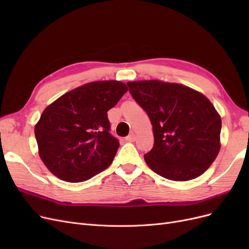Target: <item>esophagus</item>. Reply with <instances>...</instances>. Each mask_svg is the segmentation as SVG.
<instances>
[{"label": "esophagus", "mask_w": 249, "mask_h": 249, "mask_svg": "<svg viewBox=\"0 0 249 249\" xmlns=\"http://www.w3.org/2000/svg\"><path fill=\"white\" fill-rule=\"evenodd\" d=\"M125 140L126 141H130V142H133V141L136 140V135H135L134 133H131L129 136L125 137Z\"/></svg>", "instance_id": "34e87169"}]
</instances>
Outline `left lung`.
I'll use <instances>...</instances> for the list:
<instances>
[{"label":"left lung","instance_id":"8db88e82","mask_svg":"<svg viewBox=\"0 0 249 249\" xmlns=\"http://www.w3.org/2000/svg\"><path fill=\"white\" fill-rule=\"evenodd\" d=\"M126 84L153 125L154 147L144 155L147 166L177 182L202 175L221 146V117L213 104L178 83L143 80Z\"/></svg>","mask_w":249,"mask_h":249}]
</instances>
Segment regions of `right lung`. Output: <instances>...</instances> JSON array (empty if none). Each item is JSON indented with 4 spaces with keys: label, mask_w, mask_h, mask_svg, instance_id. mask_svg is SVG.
Wrapping results in <instances>:
<instances>
[{
    "label": "right lung",
    "mask_w": 249,
    "mask_h": 249,
    "mask_svg": "<svg viewBox=\"0 0 249 249\" xmlns=\"http://www.w3.org/2000/svg\"><path fill=\"white\" fill-rule=\"evenodd\" d=\"M127 91L120 81H95L64 93L43 110L35 124L41 161L70 183L91 178L113 162L119 142L107 112Z\"/></svg>",
    "instance_id": "add662e5"
}]
</instances>
